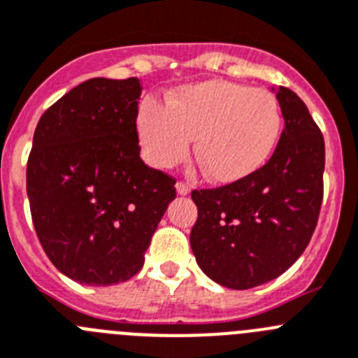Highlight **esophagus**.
<instances>
[{
    "instance_id": "obj_1",
    "label": "esophagus",
    "mask_w": 358,
    "mask_h": 358,
    "mask_svg": "<svg viewBox=\"0 0 358 358\" xmlns=\"http://www.w3.org/2000/svg\"><path fill=\"white\" fill-rule=\"evenodd\" d=\"M176 192L182 196H187L189 192H191V187H189V183H185V182H178L176 183Z\"/></svg>"
}]
</instances>
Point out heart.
<instances>
[{"instance_id":"heart-1","label":"heart","mask_w":358,"mask_h":358,"mask_svg":"<svg viewBox=\"0 0 358 358\" xmlns=\"http://www.w3.org/2000/svg\"><path fill=\"white\" fill-rule=\"evenodd\" d=\"M137 134L153 166L173 167L192 157L205 176L231 183L259 171L278 144L283 115L266 89L227 80L180 87L166 105L146 99L137 112Z\"/></svg>"}]
</instances>
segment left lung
I'll use <instances>...</instances> for the list:
<instances>
[{
	"label": "left lung",
	"mask_w": 358,
	"mask_h": 358,
	"mask_svg": "<svg viewBox=\"0 0 358 358\" xmlns=\"http://www.w3.org/2000/svg\"><path fill=\"white\" fill-rule=\"evenodd\" d=\"M276 99L285 128L271 159L246 178L191 194L196 262L237 291L287 271L310 243L323 201V134L296 92L278 87Z\"/></svg>",
	"instance_id": "1"
}]
</instances>
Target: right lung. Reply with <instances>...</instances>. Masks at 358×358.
Listing matches in <instances>:
<instances>
[{"label":"right lung","mask_w":358,"mask_h":358,"mask_svg":"<svg viewBox=\"0 0 358 358\" xmlns=\"http://www.w3.org/2000/svg\"><path fill=\"white\" fill-rule=\"evenodd\" d=\"M137 78H91L38 119L27 166L31 219L53 266L87 285H114L144 253L176 180L139 157Z\"/></svg>","instance_id":"1"}]
</instances>
